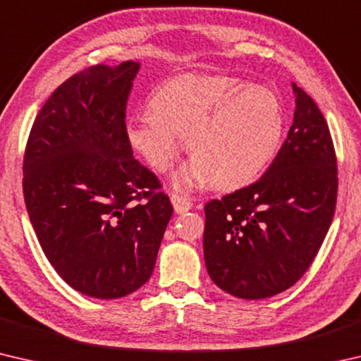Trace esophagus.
<instances>
[{
    "instance_id": "1",
    "label": "esophagus",
    "mask_w": 361,
    "mask_h": 361,
    "mask_svg": "<svg viewBox=\"0 0 361 361\" xmlns=\"http://www.w3.org/2000/svg\"><path fill=\"white\" fill-rule=\"evenodd\" d=\"M172 205L175 209V213H178V215H183V213H186L192 209V204L189 202L186 197H181V195H172Z\"/></svg>"
}]
</instances>
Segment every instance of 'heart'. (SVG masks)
Wrapping results in <instances>:
<instances>
[{"label": "heart", "mask_w": 361, "mask_h": 361, "mask_svg": "<svg viewBox=\"0 0 361 361\" xmlns=\"http://www.w3.org/2000/svg\"><path fill=\"white\" fill-rule=\"evenodd\" d=\"M283 132V103L272 89L195 73L159 85L151 111L132 114L126 122L132 148L157 172L172 167L186 137L194 157L173 175L178 191L210 181L219 189L250 185L277 156Z\"/></svg>", "instance_id": "b5f03b06"}]
</instances>
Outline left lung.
Returning a JSON list of instances; mask_svg holds the SVG:
<instances>
[{
  "label": "left lung",
  "instance_id": "obj_1",
  "mask_svg": "<svg viewBox=\"0 0 361 361\" xmlns=\"http://www.w3.org/2000/svg\"><path fill=\"white\" fill-rule=\"evenodd\" d=\"M295 116L262 178L205 205L204 258L213 283L242 299H264L304 276L331 226L338 166L315 102L291 82Z\"/></svg>",
  "mask_w": 361,
  "mask_h": 361
}]
</instances>
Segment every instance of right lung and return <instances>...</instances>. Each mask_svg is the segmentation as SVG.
<instances>
[{
  "instance_id": "right-lung-1",
  "label": "right lung",
  "mask_w": 361,
  "mask_h": 361,
  "mask_svg": "<svg viewBox=\"0 0 361 361\" xmlns=\"http://www.w3.org/2000/svg\"><path fill=\"white\" fill-rule=\"evenodd\" d=\"M140 66L94 65L66 79L36 116L23 159V195L42 252L71 288L97 299L148 282L173 213L126 133Z\"/></svg>"
}]
</instances>
